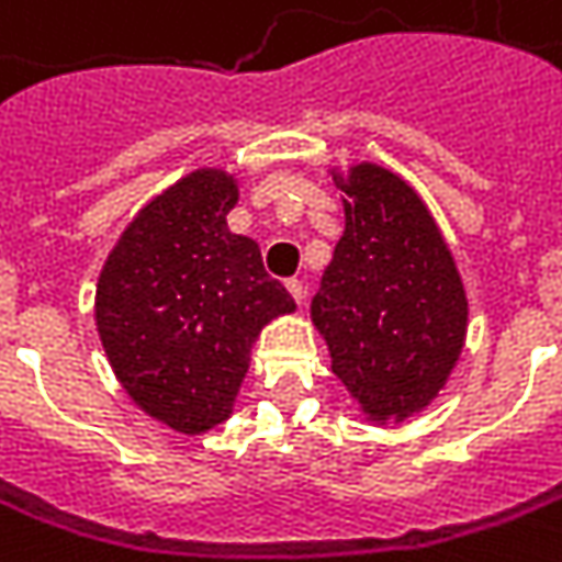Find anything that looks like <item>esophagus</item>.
Segmentation results:
<instances>
[{"instance_id": "esophagus-1", "label": "esophagus", "mask_w": 562, "mask_h": 562, "mask_svg": "<svg viewBox=\"0 0 562 562\" xmlns=\"http://www.w3.org/2000/svg\"><path fill=\"white\" fill-rule=\"evenodd\" d=\"M285 289H289V295L299 301V304L304 301V285H301V280H289L285 282Z\"/></svg>"}]
</instances>
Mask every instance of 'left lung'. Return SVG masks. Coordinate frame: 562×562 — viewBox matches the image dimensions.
Wrapping results in <instances>:
<instances>
[{
	"label": "left lung",
	"mask_w": 562,
	"mask_h": 562,
	"mask_svg": "<svg viewBox=\"0 0 562 562\" xmlns=\"http://www.w3.org/2000/svg\"><path fill=\"white\" fill-rule=\"evenodd\" d=\"M336 186L348 195L345 236L311 317L363 414L401 419L438 395L463 348V282L432 214L401 177L358 165Z\"/></svg>",
	"instance_id": "1"
}]
</instances>
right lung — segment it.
Wrapping results in <instances>:
<instances>
[{
  "label": "right lung",
  "mask_w": 562,
  "mask_h": 562,
  "mask_svg": "<svg viewBox=\"0 0 562 562\" xmlns=\"http://www.w3.org/2000/svg\"><path fill=\"white\" fill-rule=\"evenodd\" d=\"M233 204V177L189 173L126 226L95 289L99 336L126 395L189 436L229 416L255 336L295 311L258 245L226 229Z\"/></svg>",
  "instance_id": "right-lung-1"
}]
</instances>
